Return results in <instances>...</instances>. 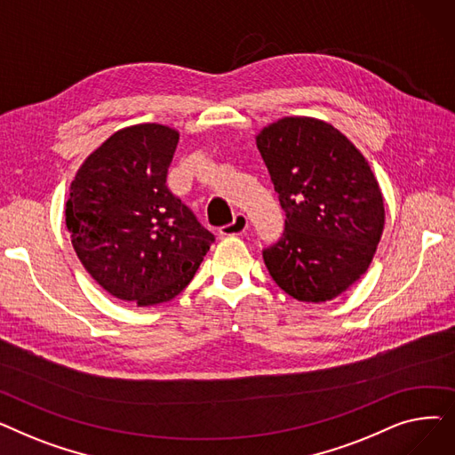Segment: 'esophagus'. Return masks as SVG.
I'll return each instance as SVG.
<instances>
[{"mask_svg":"<svg viewBox=\"0 0 455 455\" xmlns=\"http://www.w3.org/2000/svg\"><path fill=\"white\" fill-rule=\"evenodd\" d=\"M247 228H249L247 215L235 213V215H234V221L228 223V225H225V227H221V228H220V234H221V235H240V234H243Z\"/></svg>","mask_w":455,"mask_h":455,"instance_id":"obj_1","label":"esophagus"}]
</instances>
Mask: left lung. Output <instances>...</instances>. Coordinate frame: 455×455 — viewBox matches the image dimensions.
<instances>
[{
  "label": "left lung",
  "instance_id": "left-lung-1",
  "mask_svg": "<svg viewBox=\"0 0 455 455\" xmlns=\"http://www.w3.org/2000/svg\"><path fill=\"white\" fill-rule=\"evenodd\" d=\"M285 212L264 251L278 288L302 302L347 291L369 269L384 232V197L352 141L314 117H283L256 138Z\"/></svg>",
  "mask_w": 455,
  "mask_h": 455
}]
</instances>
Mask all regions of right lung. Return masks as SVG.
Wrapping results in <instances>:
<instances>
[{"mask_svg": "<svg viewBox=\"0 0 455 455\" xmlns=\"http://www.w3.org/2000/svg\"><path fill=\"white\" fill-rule=\"evenodd\" d=\"M179 132L141 124L114 132L69 188L66 227L81 264L112 297L153 306L194 278L215 237L167 188Z\"/></svg>", "mask_w": 455, "mask_h": 455, "instance_id": "add662e5", "label": "right lung"}]
</instances>
